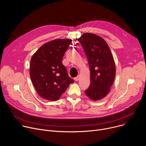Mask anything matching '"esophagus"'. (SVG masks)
<instances>
[{"mask_svg":"<svg viewBox=\"0 0 146 146\" xmlns=\"http://www.w3.org/2000/svg\"><path fill=\"white\" fill-rule=\"evenodd\" d=\"M80 75H78L76 77L74 78V80H75V81H78V80H80Z\"/></svg>","mask_w":146,"mask_h":146,"instance_id":"esophagus-1","label":"esophagus"}]
</instances>
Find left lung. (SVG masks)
Returning <instances> with one entry per match:
<instances>
[{
    "instance_id": "1",
    "label": "left lung",
    "mask_w": 146,
    "mask_h": 146,
    "mask_svg": "<svg viewBox=\"0 0 146 146\" xmlns=\"http://www.w3.org/2000/svg\"><path fill=\"white\" fill-rule=\"evenodd\" d=\"M78 41L82 45L90 69L91 84L85 93L96 101L110 91L116 75L115 61L107 42L101 37L86 33Z\"/></svg>"
}]
</instances>
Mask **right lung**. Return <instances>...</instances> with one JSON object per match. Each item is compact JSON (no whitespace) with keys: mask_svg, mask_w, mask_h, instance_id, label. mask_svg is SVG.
<instances>
[{"mask_svg":"<svg viewBox=\"0 0 146 146\" xmlns=\"http://www.w3.org/2000/svg\"><path fill=\"white\" fill-rule=\"evenodd\" d=\"M71 41V39L48 41L32 56L30 66L31 80L39 96L44 99L58 100L70 84L74 82L62 63Z\"/></svg>","mask_w":146,"mask_h":146,"instance_id":"add662e5","label":"right lung"}]
</instances>
